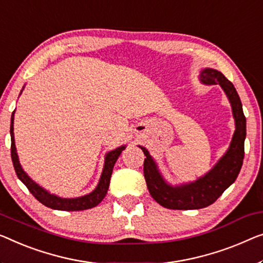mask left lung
I'll list each match as a JSON object with an SVG mask.
<instances>
[{"mask_svg": "<svg viewBox=\"0 0 263 263\" xmlns=\"http://www.w3.org/2000/svg\"><path fill=\"white\" fill-rule=\"evenodd\" d=\"M199 79L203 84H217L221 86L232 105L236 130L234 132L229 148L213 169L197 181L176 186L166 183L148 151L145 147L139 146L146 156L144 160V177L148 193L157 203L167 209L193 210L213 204L235 182L243 163L246 117L236 89L221 72L213 68L203 69Z\"/></svg>", "mask_w": 263, "mask_h": 263, "instance_id": "1", "label": "left lung"}]
</instances>
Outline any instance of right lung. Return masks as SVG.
<instances>
[{"mask_svg": "<svg viewBox=\"0 0 263 263\" xmlns=\"http://www.w3.org/2000/svg\"><path fill=\"white\" fill-rule=\"evenodd\" d=\"M22 92V91H21ZM14 113L11 115V121H10V137H11V160H13L14 169L16 172L17 177L20 181H21L25 185L28 187L30 194L34 196L35 198L37 199L39 202L42 203V204L50 208V209L55 210H65V211H79V210H86L91 209L96 205L99 204V203L103 201L105 196L107 194L108 186H109V181H111V175L113 171V166L120 156L121 151L125 150L124 146L117 147L116 150L109 151L108 154L105 156V164L104 169L101 172L100 181L98 183L96 189H94L91 194L81 196V197L77 198H61L57 195L49 194L48 191L45 190L44 187L39 185V184L35 183L33 179H31L28 175L23 171L21 164L18 162V156L16 152V147H15V140H14Z\"/></svg>", "mask_w": 263, "mask_h": 263, "instance_id": "add662e5", "label": "right lung"}]
</instances>
